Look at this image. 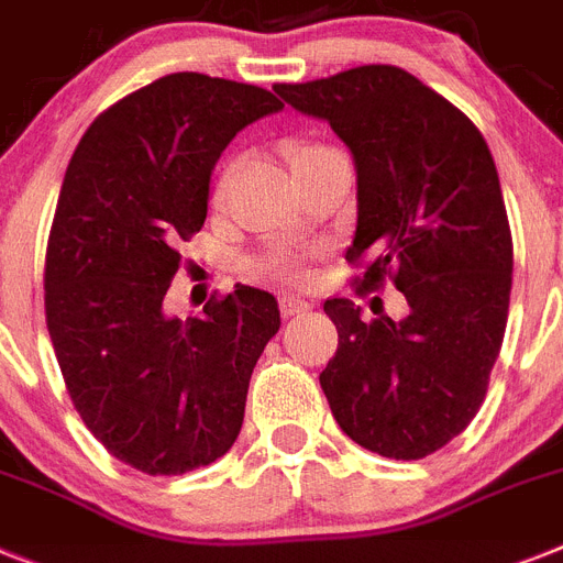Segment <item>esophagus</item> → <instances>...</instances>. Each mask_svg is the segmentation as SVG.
<instances>
[{
	"label": "esophagus",
	"instance_id": "esophagus-1",
	"mask_svg": "<svg viewBox=\"0 0 563 563\" xmlns=\"http://www.w3.org/2000/svg\"><path fill=\"white\" fill-rule=\"evenodd\" d=\"M278 310H282V316H285V319H290V316L307 313V310H310V305H307L305 299H299V296H278Z\"/></svg>",
	"mask_w": 563,
	"mask_h": 563
}]
</instances>
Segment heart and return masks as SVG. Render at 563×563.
<instances>
[{
	"label": "heart",
	"mask_w": 563,
	"mask_h": 563,
	"mask_svg": "<svg viewBox=\"0 0 563 563\" xmlns=\"http://www.w3.org/2000/svg\"><path fill=\"white\" fill-rule=\"evenodd\" d=\"M324 151H330V147H324V144L296 142V144H290V147H287V162H290V167L296 170L301 162L319 156V153H324ZM224 194H228V173H224L222 179H219V185H216L213 199L222 201ZM256 271L262 273V276H267V278H278V282H299V278L305 276L299 258L287 256V253H271V256H264L262 262L256 264Z\"/></svg>",
	"instance_id": "1"
}]
</instances>
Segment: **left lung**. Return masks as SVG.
<instances>
[{
  "mask_svg": "<svg viewBox=\"0 0 563 563\" xmlns=\"http://www.w3.org/2000/svg\"><path fill=\"white\" fill-rule=\"evenodd\" d=\"M273 90L353 153L355 292L390 278L410 307L401 321H364L350 299L324 301L339 350L321 390L355 444L424 459L484 405L510 313L512 235L493 153L455 104L396 65Z\"/></svg>",
  "mask_w": 563,
  "mask_h": 563,
  "instance_id": "1",
  "label": "left lung"
}]
</instances>
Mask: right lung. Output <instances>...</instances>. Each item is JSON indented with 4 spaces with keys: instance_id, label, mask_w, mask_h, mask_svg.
<instances>
[{
    "instance_id": "obj_1",
    "label": "right lung",
    "mask_w": 563,
    "mask_h": 563,
    "mask_svg": "<svg viewBox=\"0 0 563 563\" xmlns=\"http://www.w3.org/2000/svg\"><path fill=\"white\" fill-rule=\"evenodd\" d=\"M285 104L271 90L170 74L93 119L62 181L47 235L45 319L62 378L110 455L147 475L222 459L242 430L271 292L235 285L173 319L179 242L208 219L210 173L235 133Z\"/></svg>"
}]
</instances>
